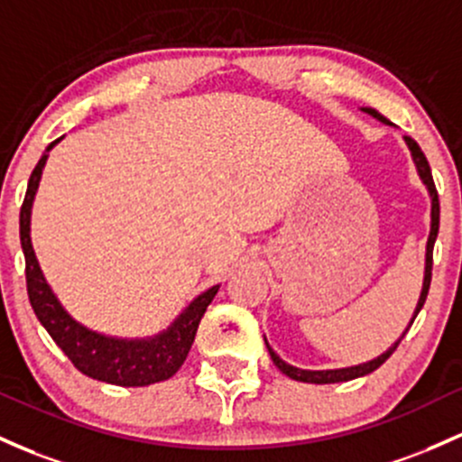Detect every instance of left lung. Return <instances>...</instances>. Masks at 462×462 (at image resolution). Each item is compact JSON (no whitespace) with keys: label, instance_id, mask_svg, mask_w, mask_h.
I'll return each mask as SVG.
<instances>
[{"label":"left lung","instance_id":"1","mask_svg":"<svg viewBox=\"0 0 462 462\" xmlns=\"http://www.w3.org/2000/svg\"><path fill=\"white\" fill-rule=\"evenodd\" d=\"M364 114L373 116L374 120H379V123L383 125H390L393 123L386 118V116L379 114L377 109L373 107H362ZM405 144H408L410 149V155H412V162L414 166H417V173H419V180L423 181L425 190H428L430 195V235H428V243H425V267H423V285H420V293H419V300H417V307H414V313L412 318H410V324L405 327V331L402 333V337L397 339V342L393 344V346L388 348L386 353L377 355V357L371 359V362H364V364H357V366H346V368H328V371H305V368H298V366H291V364H287L285 359L281 357L273 348L270 346V342H267L265 337V344H267V351L272 355V362L276 364L278 371H282L287 374V377L296 379V382H307V383H339V382H351V379H357V377H364V374L377 371L379 366H382L383 362L390 357V355L394 353V348L399 346V342H402L405 333H408V328L412 327L414 318H417V313L423 309V302L425 298H428V289H430V281H432V250H434V241H437V235H439V217H440V206H439V195H437V189H434V180H432V171H430V164L428 160H425L423 151L419 149V144L414 142L412 138H408L405 135Z\"/></svg>","mask_w":462,"mask_h":462}]
</instances>
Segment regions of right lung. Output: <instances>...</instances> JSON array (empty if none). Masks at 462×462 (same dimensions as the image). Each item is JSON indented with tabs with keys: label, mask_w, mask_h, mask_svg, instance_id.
Listing matches in <instances>:
<instances>
[{
	"label": "right lung",
	"mask_w": 462,
	"mask_h": 462,
	"mask_svg": "<svg viewBox=\"0 0 462 462\" xmlns=\"http://www.w3.org/2000/svg\"><path fill=\"white\" fill-rule=\"evenodd\" d=\"M60 140L63 135L48 144L42 160L34 166L28 180L22 215H19V236H22V250L25 256V282H28L30 305L50 337L59 344L60 351L68 355L74 366L88 377L125 388L164 382V379L173 377L184 364L186 355L195 342L197 327H199L212 298L219 291V285L206 289L204 293L192 298L189 305L181 309L180 316L155 336H105V333L94 331V328L74 320L68 309L60 305L50 282L45 281L39 258L34 254L32 236H30V219H32V204L39 190V181H42L50 151Z\"/></svg>",
	"instance_id": "obj_1"
}]
</instances>
